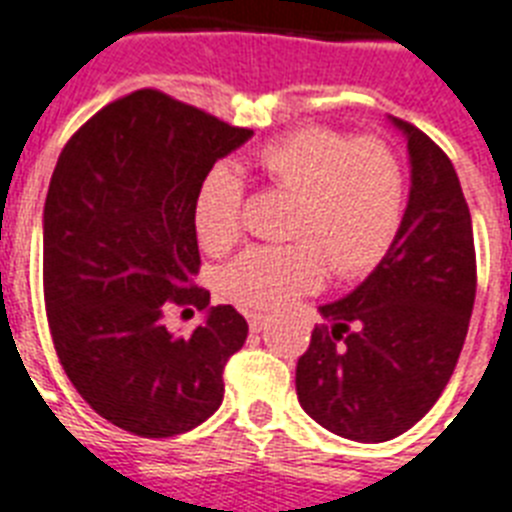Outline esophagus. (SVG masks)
<instances>
[{
    "mask_svg": "<svg viewBox=\"0 0 512 512\" xmlns=\"http://www.w3.org/2000/svg\"><path fill=\"white\" fill-rule=\"evenodd\" d=\"M247 321H249V331H252V334H257V331H263L265 323H268V315L247 313Z\"/></svg>",
    "mask_w": 512,
    "mask_h": 512,
    "instance_id": "esophagus-1",
    "label": "esophagus"
}]
</instances>
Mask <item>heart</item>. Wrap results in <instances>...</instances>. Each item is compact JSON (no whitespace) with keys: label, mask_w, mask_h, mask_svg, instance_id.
Returning a JSON list of instances; mask_svg holds the SVG:
<instances>
[{"label":"heart","mask_w":512,"mask_h":512,"mask_svg":"<svg viewBox=\"0 0 512 512\" xmlns=\"http://www.w3.org/2000/svg\"><path fill=\"white\" fill-rule=\"evenodd\" d=\"M257 184L292 194L281 247H255L228 265L223 292L247 310H276L318 289L326 263L339 278L371 273L400 234L405 173L378 136L347 139L334 128L302 126L244 157ZM242 186L213 168L194 191L191 223L199 247L226 255L242 231Z\"/></svg>","instance_id":"obj_1"}]
</instances>
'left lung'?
Masks as SVG:
<instances>
[{"label": "left lung", "mask_w": 512, "mask_h": 512, "mask_svg": "<svg viewBox=\"0 0 512 512\" xmlns=\"http://www.w3.org/2000/svg\"><path fill=\"white\" fill-rule=\"evenodd\" d=\"M394 126L413 165L400 234L355 292L321 307L326 323L297 360L302 410L352 442H389L429 413L458 365L476 299L458 173L421 128Z\"/></svg>", "instance_id": "1"}]
</instances>
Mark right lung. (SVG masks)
<instances>
[{"label":"right lung","instance_id":"obj_1","mask_svg":"<svg viewBox=\"0 0 512 512\" xmlns=\"http://www.w3.org/2000/svg\"><path fill=\"white\" fill-rule=\"evenodd\" d=\"M252 136L157 89L91 115L62 149L44 202V305L70 384L105 421L144 439L205 423L223 368L247 342L231 305L194 284L191 202L215 160ZM168 304L208 310L173 337Z\"/></svg>","mask_w":512,"mask_h":512}]
</instances>
